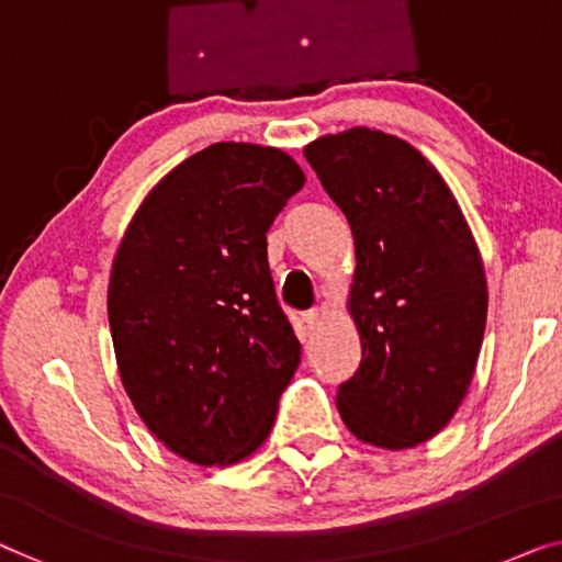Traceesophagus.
Here are the masks:
<instances>
[{"label":"esophagus","mask_w":562,"mask_h":562,"mask_svg":"<svg viewBox=\"0 0 562 562\" xmlns=\"http://www.w3.org/2000/svg\"><path fill=\"white\" fill-rule=\"evenodd\" d=\"M321 321H323V313H321V307H310L307 313H303V323H305V328L313 333L317 325H321Z\"/></svg>","instance_id":"obj_1"}]
</instances>
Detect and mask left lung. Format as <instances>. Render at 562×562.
<instances>
[{"label":"left lung","mask_w":562,"mask_h":562,"mask_svg":"<svg viewBox=\"0 0 562 562\" xmlns=\"http://www.w3.org/2000/svg\"><path fill=\"white\" fill-rule=\"evenodd\" d=\"M356 241L350 315L361 366L338 386L358 439L416 447L462 404L487 323V282L462 209L406 140L350 128L305 148Z\"/></svg>","instance_id":"obj_1"}]
</instances>
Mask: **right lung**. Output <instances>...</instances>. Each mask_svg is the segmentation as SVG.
<instances>
[{"label": "right lung", "mask_w": 562, "mask_h": 562, "mask_svg": "<svg viewBox=\"0 0 562 562\" xmlns=\"http://www.w3.org/2000/svg\"><path fill=\"white\" fill-rule=\"evenodd\" d=\"M303 183L278 148L214 144L164 176L115 255L108 321L125 393L194 464L252 454L300 366L267 229Z\"/></svg>", "instance_id": "add662e5"}]
</instances>
